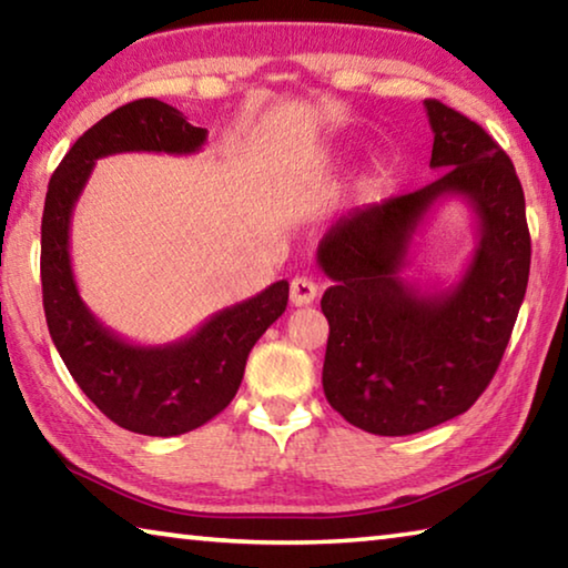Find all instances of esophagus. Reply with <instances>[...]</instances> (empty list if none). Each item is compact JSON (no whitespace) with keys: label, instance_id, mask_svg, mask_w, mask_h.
Listing matches in <instances>:
<instances>
[{"label":"esophagus","instance_id":"1","mask_svg":"<svg viewBox=\"0 0 568 568\" xmlns=\"http://www.w3.org/2000/svg\"><path fill=\"white\" fill-rule=\"evenodd\" d=\"M318 291H321V287L315 285L311 277H305V275L293 277V283H291V303L297 305V307L311 305L315 297H318Z\"/></svg>","mask_w":568,"mask_h":568}]
</instances>
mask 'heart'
Segmentation results:
<instances>
[{"instance_id":"obj_1","label":"heart","mask_w":568,"mask_h":568,"mask_svg":"<svg viewBox=\"0 0 568 568\" xmlns=\"http://www.w3.org/2000/svg\"><path fill=\"white\" fill-rule=\"evenodd\" d=\"M368 175H371L373 180H378V178L386 175V162H383V160H373Z\"/></svg>"}]
</instances>
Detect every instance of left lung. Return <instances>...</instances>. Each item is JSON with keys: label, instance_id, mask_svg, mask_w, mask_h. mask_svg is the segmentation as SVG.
I'll use <instances>...</instances> for the list:
<instances>
[{"label": "left lung", "instance_id": "1", "mask_svg": "<svg viewBox=\"0 0 568 568\" xmlns=\"http://www.w3.org/2000/svg\"><path fill=\"white\" fill-rule=\"evenodd\" d=\"M440 175L408 195L343 217L318 245L333 285L323 390L376 436H410L466 413L491 383L524 303L531 237L521 182L506 152L466 114L426 100ZM460 196L479 243L459 281L423 294L402 271L412 235L440 199Z\"/></svg>", "mask_w": 568, "mask_h": 568}]
</instances>
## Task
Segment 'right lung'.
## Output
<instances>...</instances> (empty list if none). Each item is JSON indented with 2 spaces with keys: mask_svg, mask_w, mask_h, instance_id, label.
I'll list each match as a JSON object with an SVG mask.
<instances>
[{
  "mask_svg": "<svg viewBox=\"0 0 568 568\" xmlns=\"http://www.w3.org/2000/svg\"><path fill=\"white\" fill-rule=\"evenodd\" d=\"M207 130L192 128L160 100H134L82 134L54 170L42 213V301L47 328L67 371L94 406L142 436H180L215 418L235 398L257 338L281 318L287 281L210 315L165 345H140L110 331L84 305L70 257V225L94 162L118 152L192 155Z\"/></svg>",
  "mask_w": 568,
  "mask_h": 568,
  "instance_id": "1",
  "label": "right lung"
}]
</instances>
